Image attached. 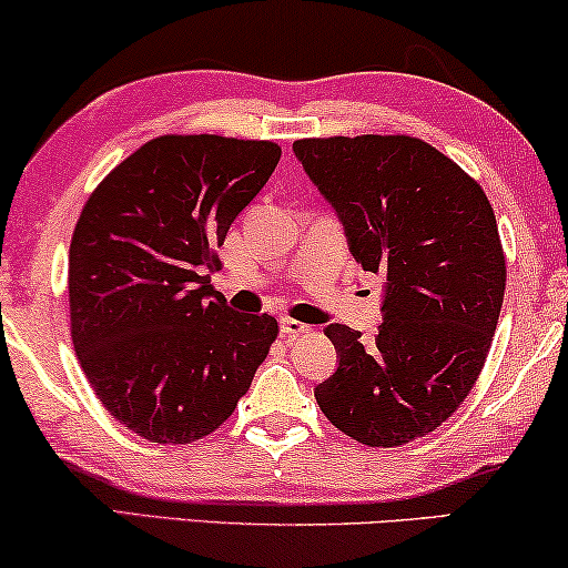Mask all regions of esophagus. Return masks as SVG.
Here are the masks:
<instances>
[{
	"instance_id": "1",
	"label": "esophagus",
	"mask_w": 568,
	"mask_h": 568,
	"mask_svg": "<svg viewBox=\"0 0 568 568\" xmlns=\"http://www.w3.org/2000/svg\"><path fill=\"white\" fill-rule=\"evenodd\" d=\"M282 334L284 336H302V334H311V326H305V323L294 321V318H282Z\"/></svg>"
}]
</instances>
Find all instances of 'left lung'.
<instances>
[{
  "label": "left lung",
  "instance_id": "left-lung-1",
  "mask_svg": "<svg viewBox=\"0 0 568 568\" xmlns=\"http://www.w3.org/2000/svg\"><path fill=\"white\" fill-rule=\"evenodd\" d=\"M294 153L334 205L363 271L386 278L373 342L331 323L338 367L323 415L394 448L446 423L480 378L506 290L496 213L480 182L412 135L302 138Z\"/></svg>",
  "mask_w": 568,
  "mask_h": 568
}]
</instances>
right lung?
I'll return each mask as SVG.
<instances>
[{
  "label": "right lung",
  "mask_w": 568,
  "mask_h": 568,
  "mask_svg": "<svg viewBox=\"0 0 568 568\" xmlns=\"http://www.w3.org/2000/svg\"><path fill=\"white\" fill-rule=\"evenodd\" d=\"M282 159L271 140L159 135L88 197L70 245V334L88 383L151 444H193L232 415L278 336L211 286L237 213Z\"/></svg>",
  "instance_id": "obj_1"
}]
</instances>
